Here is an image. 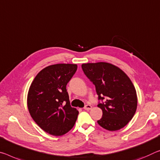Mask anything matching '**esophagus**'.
<instances>
[{
    "label": "esophagus",
    "instance_id": "1",
    "mask_svg": "<svg viewBox=\"0 0 160 160\" xmlns=\"http://www.w3.org/2000/svg\"><path fill=\"white\" fill-rule=\"evenodd\" d=\"M91 109H92V106L90 105H86L84 108V110H90Z\"/></svg>",
    "mask_w": 160,
    "mask_h": 160
}]
</instances>
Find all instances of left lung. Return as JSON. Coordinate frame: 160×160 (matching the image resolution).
Here are the masks:
<instances>
[{
  "label": "left lung",
  "mask_w": 160,
  "mask_h": 160,
  "mask_svg": "<svg viewBox=\"0 0 160 160\" xmlns=\"http://www.w3.org/2000/svg\"><path fill=\"white\" fill-rule=\"evenodd\" d=\"M86 76L95 85L99 100L98 107L102 117L98 123L109 131L124 128L132 119L138 107V96L130 78L120 68L111 63H83Z\"/></svg>",
  "instance_id": "obj_1"
}]
</instances>
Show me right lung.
I'll use <instances>...</instances> for the list:
<instances>
[{
	"instance_id": "add662e5",
	"label": "right lung",
	"mask_w": 160,
	"mask_h": 160,
	"mask_svg": "<svg viewBox=\"0 0 160 160\" xmlns=\"http://www.w3.org/2000/svg\"><path fill=\"white\" fill-rule=\"evenodd\" d=\"M76 64H55L38 73L29 88L27 105L30 116L42 130L54 136L68 132L79 112L70 105L66 85Z\"/></svg>"
}]
</instances>
